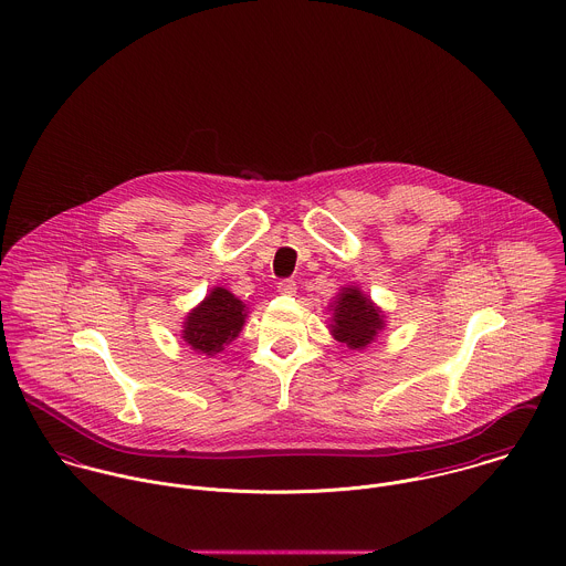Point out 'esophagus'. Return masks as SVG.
Segmentation results:
<instances>
[{"label": "esophagus", "instance_id": "obj_1", "mask_svg": "<svg viewBox=\"0 0 566 566\" xmlns=\"http://www.w3.org/2000/svg\"><path fill=\"white\" fill-rule=\"evenodd\" d=\"M279 292L285 294V296H294V294H296V281H292V279L281 281V283H279Z\"/></svg>", "mask_w": 566, "mask_h": 566}]
</instances>
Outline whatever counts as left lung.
Segmentation results:
<instances>
[{"instance_id": "obj_1", "label": "left lung", "mask_w": 566, "mask_h": 566, "mask_svg": "<svg viewBox=\"0 0 566 566\" xmlns=\"http://www.w3.org/2000/svg\"><path fill=\"white\" fill-rule=\"evenodd\" d=\"M328 307V331L333 339L350 350H364L366 346H370L388 323L386 312L377 307L373 298L364 294L357 285L342 287Z\"/></svg>"}]
</instances>
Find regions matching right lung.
<instances>
[{
    "instance_id": "obj_1",
    "label": "right lung",
    "mask_w": 566,
    "mask_h": 566,
    "mask_svg": "<svg viewBox=\"0 0 566 566\" xmlns=\"http://www.w3.org/2000/svg\"><path fill=\"white\" fill-rule=\"evenodd\" d=\"M248 307L227 287H213L187 316L180 339L198 355L216 357L240 337Z\"/></svg>"
}]
</instances>
